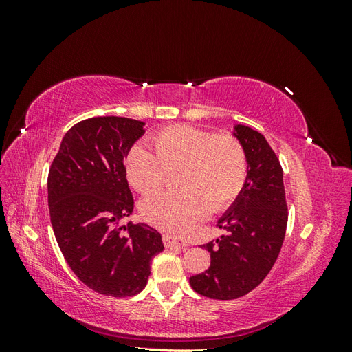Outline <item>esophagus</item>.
<instances>
[{
	"label": "esophagus",
	"mask_w": 352,
	"mask_h": 352,
	"mask_svg": "<svg viewBox=\"0 0 352 352\" xmlns=\"http://www.w3.org/2000/svg\"><path fill=\"white\" fill-rule=\"evenodd\" d=\"M163 241H164V245L167 248H172V247H185L186 242L179 238L176 235H172V233H164L163 235Z\"/></svg>",
	"instance_id": "esophagus-1"
}]
</instances>
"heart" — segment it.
Returning a JSON list of instances; mask_svg holds the SVG:
<instances>
[{"label":"heart","mask_w":352,"mask_h":352,"mask_svg":"<svg viewBox=\"0 0 352 352\" xmlns=\"http://www.w3.org/2000/svg\"><path fill=\"white\" fill-rule=\"evenodd\" d=\"M153 153L135 145L126 157V175L140 192H151L164 184L167 170H177L173 192H155L141 202L146 221L182 230L204 217L208 210H226L247 179V155L235 136L216 135L188 124H175L153 138Z\"/></svg>","instance_id":"b5f03b06"}]
</instances>
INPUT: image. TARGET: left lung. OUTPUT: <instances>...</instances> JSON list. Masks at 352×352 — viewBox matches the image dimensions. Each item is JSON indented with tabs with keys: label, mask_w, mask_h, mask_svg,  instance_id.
Masks as SVG:
<instances>
[{
	"label": "left lung",
	"mask_w": 352,
	"mask_h": 352,
	"mask_svg": "<svg viewBox=\"0 0 352 352\" xmlns=\"http://www.w3.org/2000/svg\"><path fill=\"white\" fill-rule=\"evenodd\" d=\"M247 155V179L217 226L226 230L204 245L208 270L190 276L199 295L235 300L257 287L278 260L287 225L283 170L265 138L248 126H233Z\"/></svg>",
	"instance_id": "left-lung-1"
}]
</instances>
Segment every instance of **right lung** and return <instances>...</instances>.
Returning a JSON list of instances; mask_svg holds the SVG:
<instances>
[{"label":"right lung","instance_id":"add662e5","mask_svg":"<svg viewBox=\"0 0 352 352\" xmlns=\"http://www.w3.org/2000/svg\"><path fill=\"white\" fill-rule=\"evenodd\" d=\"M144 126L116 116L79 122L63 138L48 175L58 247L79 280L107 296L140 294L151 260L164 250L162 235L148 225L120 226L133 211L124 158L145 133Z\"/></svg>","mask_w":352,"mask_h":352}]
</instances>
